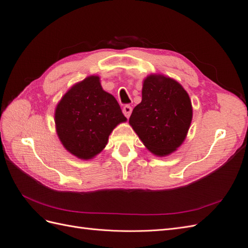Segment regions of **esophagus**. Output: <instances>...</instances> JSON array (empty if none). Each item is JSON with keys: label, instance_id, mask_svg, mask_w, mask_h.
Here are the masks:
<instances>
[{"label": "esophagus", "instance_id": "esophagus-1", "mask_svg": "<svg viewBox=\"0 0 248 248\" xmlns=\"http://www.w3.org/2000/svg\"><path fill=\"white\" fill-rule=\"evenodd\" d=\"M131 111H132V108L130 106H125L123 108V114L125 115L126 118H129L130 117Z\"/></svg>", "mask_w": 248, "mask_h": 248}]
</instances>
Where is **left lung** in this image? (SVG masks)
Masks as SVG:
<instances>
[{"label": "left lung", "instance_id": "8db88e82", "mask_svg": "<svg viewBox=\"0 0 248 248\" xmlns=\"http://www.w3.org/2000/svg\"><path fill=\"white\" fill-rule=\"evenodd\" d=\"M192 120L188 94L178 81L161 74L145 78L141 102L133 108L129 124L156 156H167L182 145Z\"/></svg>", "mask_w": 248, "mask_h": 248}]
</instances>
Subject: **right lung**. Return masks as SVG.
<instances>
[{"label":"right lung","instance_id":"right-lung-1","mask_svg":"<svg viewBox=\"0 0 248 248\" xmlns=\"http://www.w3.org/2000/svg\"><path fill=\"white\" fill-rule=\"evenodd\" d=\"M126 120L115 97L104 91L96 76L71 87L55 112L56 130L62 145L86 160L102 151L110 132Z\"/></svg>","mask_w":248,"mask_h":248}]
</instances>
